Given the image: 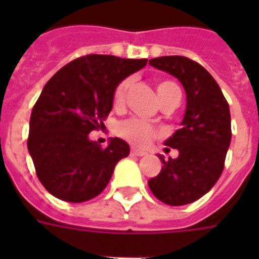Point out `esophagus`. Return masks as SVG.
I'll return each instance as SVG.
<instances>
[{"label": "esophagus", "mask_w": 259, "mask_h": 259, "mask_svg": "<svg viewBox=\"0 0 259 259\" xmlns=\"http://www.w3.org/2000/svg\"><path fill=\"white\" fill-rule=\"evenodd\" d=\"M147 152L143 151V150H137V148H132V155H136V157H143L146 155Z\"/></svg>", "instance_id": "obj_1"}]
</instances>
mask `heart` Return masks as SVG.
<instances>
[{
    "mask_svg": "<svg viewBox=\"0 0 259 259\" xmlns=\"http://www.w3.org/2000/svg\"><path fill=\"white\" fill-rule=\"evenodd\" d=\"M127 85L129 83L124 80L120 84L116 87V90L113 93V102L119 105L122 104L126 96V90H127ZM178 85L172 83V81H161L157 84V93L159 100L163 98L168 93L172 90H176ZM118 133L119 136H122L124 140H127L132 144L139 147H146L148 146L152 141V139H155L157 132L152 127L151 124L146 122V120H141V119L133 118L127 119L118 126Z\"/></svg>",
    "mask_w": 259,
    "mask_h": 259,
    "instance_id": "b5f03b06",
    "label": "heart"
}]
</instances>
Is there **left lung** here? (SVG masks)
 <instances>
[{
	"label": "left lung",
	"instance_id": "obj_1",
	"mask_svg": "<svg viewBox=\"0 0 259 259\" xmlns=\"http://www.w3.org/2000/svg\"><path fill=\"white\" fill-rule=\"evenodd\" d=\"M150 65L179 80L187 104L182 127L165 141L179 155H158L162 169L148 187L168 205H186L206 194L222 175L232 139L229 104L209 72L191 59L170 55L150 59Z\"/></svg>",
	"mask_w": 259,
	"mask_h": 259
}]
</instances>
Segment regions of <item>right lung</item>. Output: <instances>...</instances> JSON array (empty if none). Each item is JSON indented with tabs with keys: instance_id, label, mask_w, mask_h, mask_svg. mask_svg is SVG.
Instances as JSON below:
<instances>
[{
	"instance_id": "1",
	"label": "right lung",
	"mask_w": 259,
	"mask_h": 259,
	"mask_svg": "<svg viewBox=\"0 0 259 259\" xmlns=\"http://www.w3.org/2000/svg\"><path fill=\"white\" fill-rule=\"evenodd\" d=\"M147 61L90 54L65 65L44 85L31 111L27 150L37 178L54 197L68 202L94 198L129 155L122 139L102 148L89 135L104 126L119 83Z\"/></svg>"
}]
</instances>
